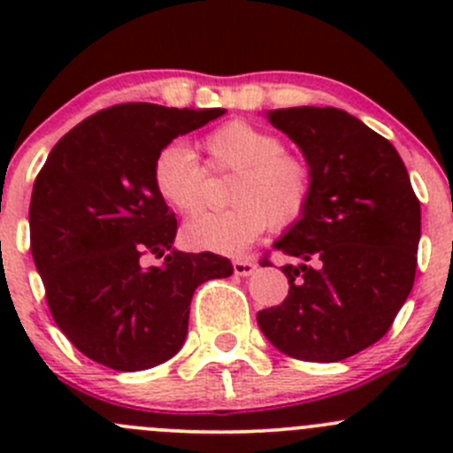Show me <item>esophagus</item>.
Returning <instances> with one entry per match:
<instances>
[{
    "mask_svg": "<svg viewBox=\"0 0 453 453\" xmlns=\"http://www.w3.org/2000/svg\"><path fill=\"white\" fill-rule=\"evenodd\" d=\"M232 267H234L236 276H250V273H254L256 263L252 258H236L234 263H232Z\"/></svg>",
    "mask_w": 453,
    "mask_h": 453,
    "instance_id": "esophagus-1",
    "label": "esophagus"
}]
</instances>
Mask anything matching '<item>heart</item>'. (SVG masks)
<instances>
[{"label": "heart", "instance_id": "1", "mask_svg": "<svg viewBox=\"0 0 453 453\" xmlns=\"http://www.w3.org/2000/svg\"><path fill=\"white\" fill-rule=\"evenodd\" d=\"M212 171L234 173L227 188L232 208L199 212L181 227L190 250L239 254L269 226L291 227L307 214L313 171L303 155L285 149L273 131L230 120L201 140ZM153 186L171 208L193 212L203 201L205 168L181 142L166 144L153 159Z\"/></svg>", "mask_w": 453, "mask_h": 453}]
</instances>
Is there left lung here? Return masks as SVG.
<instances>
[{
  "mask_svg": "<svg viewBox=\"0 0 453 453\" xmlns=\"http://www.w3.org/2000/svg\"><path fill=\"white\" fill-rule=\"evenodd\" d=\"M267 120L303 149L313 197L273 245L300 260L282 267L289 294L256 319L280 353L340 362L381 340L408 300L421 203L395 146L350 113L289 107L269 111ZM260 265H269L267 256Z\"/></svg>",
  "mask_w": 453,
  "mask_h": 453,
  "instance_id": "8db88e82",
  "label": "left lung"
}]
</instances>
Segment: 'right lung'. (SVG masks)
Listing matches in <instances>:
<instances>
[{"instance_id":"add662e5","label":"right lung","mask_w":453,"mask_h":453,"mask_svg":"<svg viewBox=\"0 0 453 453\" xmlns=\"http://www.w3.org/2000/svg\"><path fill=\"white\" fill-rule=\"evenodd\" d=\"M223 109L122 103L54 144L30 199V250L50 313L103 366L134 372L171 359L188 333L201 282L232 276L212 252L173 250L177 219L153 186V159ZM146 255L164 257L144 268Z\"/></svg>"}]
</instances>
